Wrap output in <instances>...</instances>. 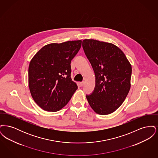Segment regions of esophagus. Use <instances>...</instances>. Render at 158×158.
Instances as JSON below:
<instances>
[{
    "mask_svg": "<svg viewBox=\"0 0 158 158\" xmlns=\"http://www.w3.org/2000/svg\"><path fill=\"white\" fill-rule=\"evenodd\" d=\"M80 84H81V85L83 86L84 85H85V82L84 81H83V82H81L80 83Z\"/></svg>",
    "mask_w": 158,
    "mask_h": 158,
    "instance_id": "obj_1",
    "label": "esophagus"
}]
</instances>
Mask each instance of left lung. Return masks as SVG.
Segmentation results:
<instances>
[{
  "label": "left lung",
  "instance_id": "1",
  "mask_svg": "<svg viewBox=\"0 0 158 158\" xmlns=\"http://www.w3.org/2000/svg\"><path fill=\"white\" fill-rule=\"evenodd\" d=\"M83 49L95 75V86L86 97L91 108L100 115L114 112L130 89L131 66L120 49L113 44L85 39Z\"/></svg>",
  "mask_w": 158,
  "mask_h": 158
}]
</instances>
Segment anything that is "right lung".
I'll return each mask as SVG.
<instances>
[{"instance_id":"1","label":"right lung","mask_w":158,"mask_h":158,"mask_svg":"<svg viewBox=\"0 0 158 158\" xmlns=\"http://www.w3.org/2000/svg\"><path fill=\"white\" fill-rule=\"evenodd\" d=\"M81 44V40L50 44L41 48L31 60L28 68L31 94L44 110L59 111L77 89L70 77V63Z\"/></svg>"}]
</instances>
